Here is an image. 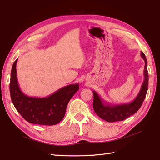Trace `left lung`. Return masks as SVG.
Segmentation results:
<instances>
[{"label":"left lung","mask_w":160,"mask_h":160,"mask_svg":"<svg viewBox=\"0 0 160 160\" xmlns=\"http://www.w3.org/2000/svg\"><path fill=\"white\" fill-rule=\"evenodd\" d=\"M141 56L144 60V82L137 97L132 102L127 104L111 105L107 104L96 91H93V107L96 113L102 120L108 122L122 121L135 114L142 106L145 99L148 87V73L147 70V60L144 53L141 52Z\"/></svg>","instance_id":"8db88e82"}]
</instances>
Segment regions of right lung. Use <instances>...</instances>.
<instances>
[{"instance_id": "right-lung-1", "label": "right lung", "mask_w": 160, "mask_h": 160, "mask_svg": "<svg viewBox=\"0 0 160 160\" xmlns=\"http://www.w3.org/2000/svg\"><path fill=\"white\" fill-rule=\"evenodd\" d=\"M13 64L9 83L10 96L16 110L29 123L55 125L62 120L71 98L79 89V84L60 88L45 98L29 97L20 90L16 73V63Z\"/></svg>"}]
</instances>
